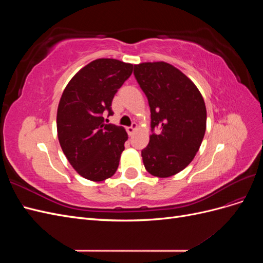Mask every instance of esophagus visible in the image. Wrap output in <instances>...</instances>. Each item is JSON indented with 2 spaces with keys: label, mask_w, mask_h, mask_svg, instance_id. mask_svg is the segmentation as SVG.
I'll use <instances>...</instances> for the list:
<instances>
[{
  "label": "esophagus",
  "mask_w": 263,
  "mask_h": 263,
  "mask_svg": "<svg viewBox=\"0 0 263 263\" xmlns=\"http://www.w3.org/2000/svg\"><path fill=\"white\" fill-rule=\"evenodd\" d=\"M136 129H137V124L133 123V125L130 127H128V128H127L126 130H127V133H128L129 136H132V135L135 133V130H136Z\"/></svg>",
  "instance_id": "esophagus-1"
}]
</instances>
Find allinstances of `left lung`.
I'll use <instances>...</instances> for the list:
<instances>
[{"instance_id": "1", "label": "left lung", "mask_w": 263, "mask_h": 263, "mask_svg": "<svg viewBox=\"0 0 263 263\" xmlns=\"http://www.w3.org/2000/svg\"><path fill=\"white\" fill-rule=\"evenodd\" d=\"M134 74L151 113L153 135L141 150L142 161L153 176L172 177L186 168L200 149L206 130L204 99L196 85L170 63H139Z\"/></svg>"}]
</instances>
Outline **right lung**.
<instances>
[{"instance_id":"obj_1","label":"right lung","mask_w":263,"mask_h":263,"mask_svg":"<svg viewBox=\"0 0 263 263\" xmlns=\"http://www.w3.org/2000/svg\"><path fill=\"white\" fill-rule=\"evenodd\" d=\"M132 63L97 59L83 67L63 91L57 132L63 154L81 177L94 182L110 178L128 139L122 126L104 123L113 115L112 101L133 72Z\"/></svg>"}]
</instances>
